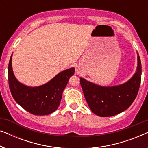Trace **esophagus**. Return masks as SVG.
<instances>
[{"mask_svg":"<svg viewBox=\"0 0 148 148\" xmlns=\"http://www.w3.org/2000/svg\"><path fill=\"white\" fill-rule=\"evenodd\" d=\"M80 71H81V69H80L79 66H75V72H76V73L77 74H79L80 73Z\"/></svg>","mask_w":148,"mask_h":148,"instance_id":"34e87169","label":"esophagus"}]
</instances>
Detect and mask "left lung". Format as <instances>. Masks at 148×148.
Segmentation results:
<instances>
[{
	"label": "left lung",
	"instance_id": "1",
	"mask_svg": "<svg viewBox=\"0 0 148 148\" xmlns=\"http://www.w3.org/2000/svg\"><path fill=\"white\" fill-rule=\"evenodd\" d=\"M141 79V63L137 53L136 72L129 81L114 86H101L80 77L85 98L91 110L102 117L116 115L127 110L136 98Z\"/></svg>",
	"mask_w": 148,
	"mask_h": 148
}]
</instances>
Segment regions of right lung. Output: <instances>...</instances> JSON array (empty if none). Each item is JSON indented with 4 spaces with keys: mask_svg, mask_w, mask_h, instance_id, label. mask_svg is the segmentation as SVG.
Here are the masks:
<instances>
[{
    "mask_svg": "<svg viewBox=\"0 0 148 148\" xmlns=\"http://www.w3.org/2000/svg\"><path fill=\"white\" fill-rule=\"evenodd\" d=\"M74 73L75 68L68 69L42 86H27L20 83L15 77L11 55L8 67L10 91L16 102L27 112L40 116L48 115L54 112L59 106L63 90Z\"/></svg>",
    "mask_w": 148,
    "mask_h": 148,
    "instance_id": "1",
    "label": "right lung"
}]
</instances>
